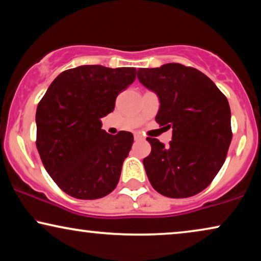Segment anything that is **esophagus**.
Wrapping results in <instances>:
<instances>
[{
  "label": "esophagus",
  "mask_w": 261,
  "mask_h": 261,
  "mask_svg": "<svg viewBox=\"0 0 261 261\" xmlns=\"http://www.w3.org/2000/svg\"><path fill=\"white\" fill-rule=\"evenodd\" d=\"M134 137H135V140H136V141H141V140H143V137H142L140 134H135V135H134Z\"/></svg>",
  "instance_id": "esophagus-1"
}]
</instances>
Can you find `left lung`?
Returning a JSON list of instances; mask_svg holds the SVG:
<instances>
[{
    "label": "left lung",
    "instance_id": "left-lung-1",
    "mask_svg": "<svg viewBox=\"0 0 261 261\" xmlns=\"http://www.w3.org/2000/svg\"><path fill=\"white\" fill-rule=\"evenodd\" d=\"M142 85L158 94L156 123L173 128L169 145L148 137L143 160L151 186L169 198L196 196L213 181L227 158L232 133L227 98L205 74L168 63L137 71Z\"/></svg>",
    "mask_w": 261,
    "mask_h": 261
}]
</instances>
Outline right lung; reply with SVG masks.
<instances>
[{
    "instance_id": "right-lung-1",
    "label": "right lung",
    "mask_w": 261,
    "mask_h": 261,
    "mask_svg": "<svg viewBox=\"0 0 261 261\" xmlns=\"http://www.w3.org/2000/svg\"><path fill=\"white\" fill-rule=\"evenodd\" d=\"M135 68L81 65L61 72L38 103L37 149L57 186L77 199L116 189L134 135L102 130L101 118L136 79Z\"/></svg>"
}]
</instances>
